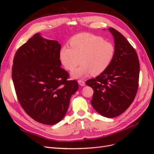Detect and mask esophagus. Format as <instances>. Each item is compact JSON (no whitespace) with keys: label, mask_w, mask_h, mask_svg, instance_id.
Masks as SVG:
<instances>
[{"label":"esophagus","mask_w":154,"mask_h":154,"mask_svg":"<svg viewBox=\"0 0 154 154\" xmlns=\"http://www.w3.org/2000/svg\"><path fill=\"white\" fill-rule=\"evenodd\" d=\"M78 83H79V84L80 86H85V82H84V81H82V80H78Z\"/></svg>","instance_id":"1"}]
</instances>
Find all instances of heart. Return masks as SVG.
I'll return each mask as SVG.
<instances>
[{
    "label": "heart",
    "mask_w": 154,
    "mask_h": 154,
    "mask_svg": "<svg viewBox=\"0 0 154 154\" xmlns=\"http://www.w3.org/2000/svg\"><path fill=\"white\" fill-rule=\"evenodd\" d=\"M70 47L63 45L59 51V59L67 70L75 69L80 59L81 66L71 73L74 79L89 75H98L110 66L115 55V47L102 37L91 34H77L69 40Z\"/></svg>",
    "instance_id": "heart-1"
}]
</instances>
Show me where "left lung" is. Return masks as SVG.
<instances>
[{
  "mask_svg": "<svg viewBox=\"0 0 154 154\" xmlns=\"http://www.w3.org/2000/svg\"><path fill=\"white\" fill-rule=\"evenodd\" d=\"M114 38L115 55L102 74L88 80L92 87L91 104L101 116L113 118L122 114L133 102L138 89L140 64L133 47L115 29H108Z\"/></svg>",
  "mask_w": 154,
  "mask_h": 154,
  "instance_id": "1",
  "label": "left lung"
}]
</instances>
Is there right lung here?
Segmentation results:
<instances>
[{"label": "right lung", "instance_id": "add662e5", "mask_svg": "<svg viewBox=\"0 0 154 154\" xmlns=\"http://www.w3.org/2000/svg\"><path fill=\"white\" fill-rule=\"evenodd\" d=\"M57 40L35 34L16 52L12 71L15 90L22 107L37 122H59L67 112L71 96L78 90L76 80H67L60 67Z\"/></svg>", "mask_w": 154, "mask_h": 154}]
</instances>
